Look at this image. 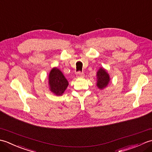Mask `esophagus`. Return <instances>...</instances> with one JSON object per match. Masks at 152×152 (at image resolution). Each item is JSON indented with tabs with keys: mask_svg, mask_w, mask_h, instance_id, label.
<instances>
[{
	"mask_svg": "<svg viewBox=\"0 0 152 152\" xmlns=\"http://www.w3.org/2000/svg\"><path fill=\"white\" fill-rule=\"evenodd\" d=\"M76 78H83L84 77V73L83 72H77L76 73Z\"/></svg>",
	"mask_w": 152,
	"mask_h": 152,
	"instance_id": "34e87169",
	"label": "esophagus"
}]
</instances>
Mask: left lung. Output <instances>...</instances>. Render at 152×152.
Returning <instances> with one entry per match:
<instances>
[{"label": "left lung", "instance_id": "8db88e82", "mask_svg": "<svg viewBox=\"0 0 152 152\" xmlns=\"http://www.w3.org/2000/svg\"><path fill=\"white\" fill-rule=\"evenodd\" d=\"M96 86L99 89H103L108 86L110 81L109 74L104 68L101 67L96 72Z\"/></svg>", "mask_w": 152, "mask_h": 152}]
</instances>
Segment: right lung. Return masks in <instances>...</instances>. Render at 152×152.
I'll return each instance as SVG.
<instances>
[{"label":"right lung","mask_w":152,"mask_h":152,"mask_svg":"<svg viewBox=\"0 0 152 152\" xmlns=\"http://www.w3.org/2000/svg\"><path fill=\"white\" fill-rule=\"evenodd\" d=\"M48 84L50 91L57 96H61L66 89L69 82L63 72L57 67H54L51 70L48 76Z\"/></svg>","instance_id":"right-lung-1"}]
</instances>
